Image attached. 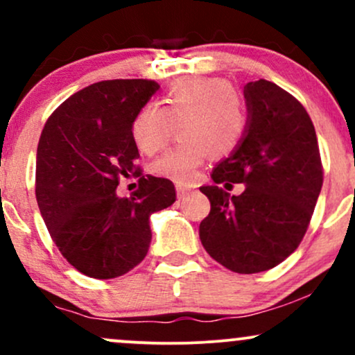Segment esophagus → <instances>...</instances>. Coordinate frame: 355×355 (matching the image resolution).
Returning a JSON list of instances; mask_svg holds the SVG:
<instances>
[{"instance_id":"obj_1","label":"esophagus","mask_w":355,"mask_h":355,"mask_svg":"<svg viewBox=\"0 0 355 355\" xmlns=\"http://www.w3.org/2000/svg\"><path fill=\"white\" fill-rule=\"evenodd\" d=\"M190 191H191L190 187H185V185H182V183H177V197L178 198H185Z\"/></svg>"}]
</instances>
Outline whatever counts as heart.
<instances>
[{
    "mask_svg": "<svg viewBox=\"0 0 355 355\" xmlns=\"http://www.w3.org/2000/svg\"><path fill=\"white\" fill-rule=\"evenodd\" d=\"M178 130L180 141L152 164L157 177L191 182L207 155L225 157L239 148L248 128L243 96L229 81L195 76L175 83L160 107L146 103L132 121V138L140 152H160Z\"/></svg>",
    "mask_w": 355,
    "mask_h": 355,
    "instance_id": "heart-1",
    "label": "heart"
}]
</instances>
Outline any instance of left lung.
<instances>
[{
	"label": "left lung",
	"instance_id": "left-lung-1",
	"mask_svg": "<svg viewBox=\"0 0 355 355\" xmlns=\"http://www.w3.org/2000/svg\"><path fill=\"white\" fill-rule=\"evenodd\" d=\"M248 128L239 148L200 187L210 214L200 223L202 245L237 274H257L284 262L302 242L324 183L319 144L307 110L267 80L247 83ZM243 182L240 196L220 189Z\"/></svg>",
	"mask_w": 355,
	"mask_h": 355
}]
</instances>
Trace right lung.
Returning <instances> with one entry per match:
<instances>
[{"label": "right lung", "instance_id": "right-lung-1", "mask_svg": "<svg viewBox=\"0 0 355 355\" xmlns=\"http://www.w3.org/2000/svg\"><path fill=\"white\" fill-rule=\"evenodd\" d=\"M158 87L153 80H107L64 100L44 123L36 152V200L53 242L81 274L115 279L148 252L150 215L177 198L173 183L141 173L132 138L137 112ZM139 189L116 195L121 176Z\"/></svg>", "mask_w": 355, "mask_h": 355}]
</instances>
